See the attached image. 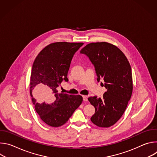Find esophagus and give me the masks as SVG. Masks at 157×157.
I'll use <instances>...</instances> for the list:
<instances>
[{
  "label": "esophagus",
  "instance_id": "obj_1",
  "mask_svg": "<svg viewBox=\"0 0 157 157\" xmlns=\"http://www.w3.org/2000/svg\"><path fill=\"white\" fill-rule=\"evenodd\" d=\"M83 101H87V96H82Z\"/></svg>",
  "mask_w": 157,
  "mask_h": 157
}]
</instances>
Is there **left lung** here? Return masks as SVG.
<instances>
[{
    "label": "left lung",
    "instance_id": "8db88e82",
    "mask_svg": "<svg viewBox=\"0 0 157 157\" xmlns=\"http://www.w3.org/2000/svg\"><path fill=\"white\" fill-rule=\"evenodd\" d=\"M80 52L94 65L98 81L104 80L107 89L102 98H88L96 110L91 121L98 127H109L121 119L132 94L130 63L118 47L107 42L89 43Z\"/></svg>",
    "mask_w": 157,
    "mask_h": 157
}]
</instances>
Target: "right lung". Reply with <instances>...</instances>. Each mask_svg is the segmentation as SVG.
Instances as JSON below:
<instances>
[{
	"instance_id": "1",
	"label": "right lung",
	"mask_w": 157,
	"mask_h": 157,
	"mask_svg": "<svg viewBox=\"0 0 157 157\" xmlns=\"http://www.w3.org/2000/svg\"><path fill=\"white\" fill-rule=\"evenodd\" d=\"M83 43L55 42L44 47L36 57L30 81V94L35 109L46 124L64 125L81 104L82 97L59 93L57 87L67 78L74 54Z\"/></svg>"
}]
</instances>
